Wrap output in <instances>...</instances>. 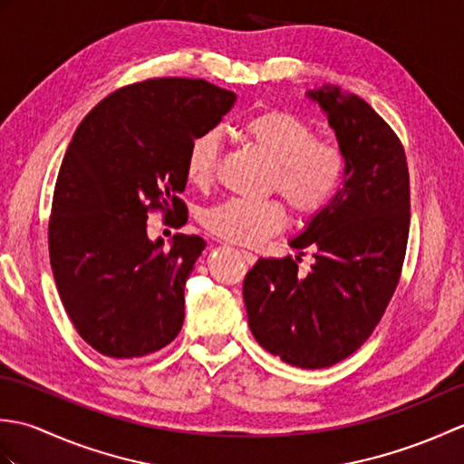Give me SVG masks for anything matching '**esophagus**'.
Returning a JSON list of instances; mask_svg holds the SVG:
<instances>
[{
	"label": "esophagus",
	"mask_w": 464,
	"mask_h": 464,
	"mask_svg": "<svg viewBox=\"0 0 464 464\" xmlns=\"http://www.w3.org/2000/svg\"><path fill=\"white\" fill-rule=\"evenodd\" d=\"M241 257H243V261L247 263V265H253L255 261H257V257H255V255L249 253V251H241Z\"/></svg>",
	"instance_id": "obj_1"
}]
</instances>
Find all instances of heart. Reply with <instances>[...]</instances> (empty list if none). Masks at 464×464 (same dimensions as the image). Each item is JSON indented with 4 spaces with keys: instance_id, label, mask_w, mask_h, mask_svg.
I'll return each instance as SVG.
<instances>
[{
    "instance_id": "1",
    "label": "heart",
    "mask_w": 464,
    "mask_h": 464,
    "mask_svg": "<svg viewBox=\"0 0 464 464\" xmlns=\"http://www.w3.org/2000/svg\"><path fill=\"white\" fill-rule=\"evenodd\" d=\"M241 133L255 150L271 160L269 187L279 191L301 217H314L337 199L347 179V157L339 145L319 141L314 127L303 117L283 110H265L241 125ZM221 137L199 133L185 155V177L205 189L219 169ZM201 223L215 237L241 247H259L287 225L279 201L251 203L229 199L205 209Z\"/></svg>"
}]
</instances>
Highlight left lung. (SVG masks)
Masks as SVG:
<instances>
[{
	"label": "left lung",
	"mask_w": 464,
	"mask_h": 464,
	"mask_svg": "<svg viewBox=\"0 0 464 464\" xmlns=\"http://www.w3.org/2000/svg\"><path fill=\"white\" fill-rule=\"evenodd\" d=\"M304 95L327 115L347 157V179L289 241L293 249H317L311 271L299 277L291 257L259 259L245 277L243 299L263 349L293 367L324 369L369 339L397 289L411 191L405 150L367 102L337 85Z\"/></svg>",
	"instance_id": "1"
}]
</instances>
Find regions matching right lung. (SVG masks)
<instances>
[{
  "label": "right lung",
  "mask_w": 464,
  "mask_h": 464,
  "mask_svg": "<svg viewBox=\"0 0 464 464\" xmlns=\"http://www.w3.org/2000/svg\"><path fill=\"white\" fill-rule=\"evenodd\" d=\"M235 100L203 80H147L107 95L77 127L55 183L49 259L73 327L105 357H145L179 334L205 241L177 233L165 247L147 237V215L187 213V150Z\"/></svg>",
  "instance_id": "1"
}]
</instances>
